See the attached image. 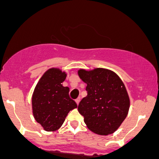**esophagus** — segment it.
<instances>
[{"label": "esophagus", "mask_w": 159, "mask_h": 159, "mask_svg": "<svg viewBox=\"0 0 159 159\" xmlns=\"http://www.w3.org/2000/svg\"><path fill=\"white\" fill-rule=\"evenodd\" d=\"M75 102H76L77 105H78V104H79V102H80V98H78L77 99H75Z\"/></svg>", "instance_id": "1"}]
</instances>
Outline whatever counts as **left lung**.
Listing matches in <instances>:
<instances>
[{
	"label": "left lung",
	"instance_id": "obj_1",
	"mask_svg": "<svg viewBox=\"0 0 159 159\" xmlns=\"http://www.w3.org/2000/svg\"><path fill=\"white\" fill-rule=\"evenodd\" d=\"M78 74L87 84L88 95L78 110L88 129L101 135L112 134L129 113L130 99L124 83L116 73L105 68L80 69Z\"/></svg>",
	"mask_w": 159,
	"mask_h": 159
}]
</instances>
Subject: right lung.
<instances>
[{
	"label": "right lung",
	"instance_id": "add662e5",
	"mask_svg": "<svg viewBox=\"0 0 159 159\" xmlns=\"http://www.w3.org/2000/svg\"><path fill=\"white\" fill-rule=\"evenodd\" d=\"M67 74L59 68L46 70L32 94V112L34 119L47 131L59 129L70 111L77 104L69 97V88L62 82Z\"/></svg>",
	"mask_w": 159,
	"mask_h": 159
}]
</instances>
